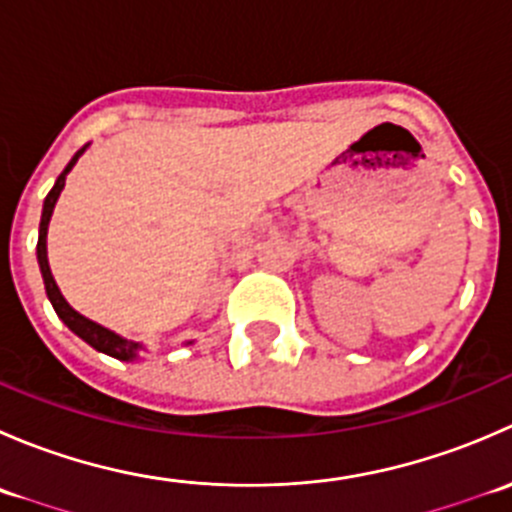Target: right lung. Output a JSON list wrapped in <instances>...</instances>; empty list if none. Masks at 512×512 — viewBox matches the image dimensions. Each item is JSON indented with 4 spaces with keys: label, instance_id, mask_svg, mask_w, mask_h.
I'll use <instances>...</instances> for the list:
<instances>
[{
    "label": "right lung",
    "instance_id": "1",
    "mask_svg": "<svg viewBox=\"0 0 512 512\" xmlns=\"http://www.w3.org/2000/svg\"><path fill=\"white\" fill-rule=\"evenodd\" d=\"M84 151H86V146L81 148V151H76V156L69 160V165H66V168H64V173H61L59 178H56L54 188H51L49 195H46V198H44V210H41V223H39V242H36V260H39L41 277H44L46 297H49L51 307H54V312L59 314L61 322H64L66 327H69L71 332L76 334V337H81L86 344H91V347H94L96 352H103V354L113 356V359L131 361V359H136L138 352H141L143 344L131 342V339L118 337V334L111 332V329L101 327V324L91 322V319H86L84 314L76 312V309L71 307L69 302H66L64 294L59 292V287H56L54 275H51V270H49V257H46V230H49L51 213H54L56 200H59L61 190H64L66 175H69V170L74 168L76 160L81 158V153H84Z\"/></svg>",
    "mask_w": 512,
    "mask_h": 512
}]
</instances>
